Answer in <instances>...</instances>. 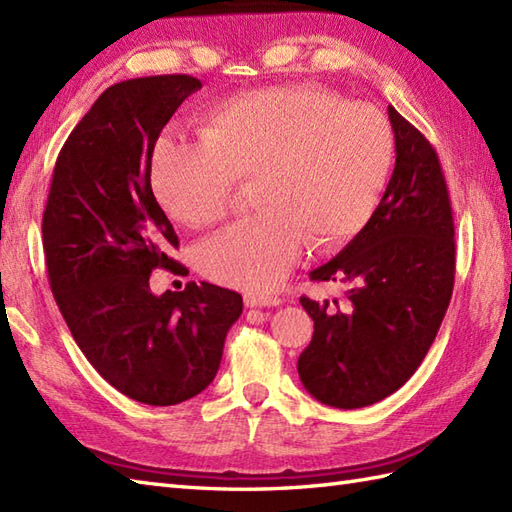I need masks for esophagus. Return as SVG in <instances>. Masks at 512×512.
<instances>
[{"label": "esophagus", "instance_id": "esophagus-1", "mask_svg": "<svg viewBox=\"0 0 512 512\" xmlns=\"http://www.w3.org/2000/svg\"><path fill=\"white\" fill-rule=\"evenodd\" d=\"M244 303L246 308H270V306H279L281 299L277 295H255V292H246Z\"/></svg>", "mask_w": 512, "mask_h": 512}]
</instances>
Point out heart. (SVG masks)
Masks as SVG:
<instances>
[{
  "instance_id": "b5f03b06",
  "label": "heart",
  "mask_w": 512,
  "mask_h": 512,
  "mask_svg": "<svg viewBox=\"0 0 512 512\" xmlns=\"http://www.w3.org/2000/svg\"><path fill=\"white\" fill-rule=\"evenodd\" d=\"M394 154V129L374 105L317 85H281L211 107L200 140L160 138L149 180L162 209L193 228L220 222L237 182H253L262 211L206 239L195 259L217 284L268 292L306 242L328 250L361 231Z\"/></svg>"
}]
</instances>
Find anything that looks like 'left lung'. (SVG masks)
<instances>
[{
    "mask_svg": "<svg viewBox=\"0 0 512 512\" xmlns=\"http://www.w3.org/2000/svg\"><path fill=\"white\" fill-rule=\"evenodd\" d=\"M396 167L383 200L312 281L350 286L345 306H301L314 321L297 372L323 405L358 409L394 394L420 367L449 308L455 279L453 211L436 149L394 107Z\"/></svg>",
    "mask_w": 512,
    "mask_h": 512,
    "instance_id": "1",
    "label": "left lung"
}]
</instances>
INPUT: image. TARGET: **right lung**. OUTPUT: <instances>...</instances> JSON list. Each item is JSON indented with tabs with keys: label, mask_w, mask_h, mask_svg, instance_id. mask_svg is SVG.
<instances>
[{
	"label": "right lung",
	"mask_w": 512,
	"mask_h": 512,
	"mask_svg": "<svg viewBox=\"0 0 512 512\" xmlns=\"http://www.w3.org/2000/svg\"><path fill=\"white\" fill-rule=\"evenodd\" d=\"M202 83L160 74L107 88L65 140L41 233L48 281L65 323L107 383L145 405L198 396L220 369L242 295L189 281L154 295L151 270L184 275L178 235L151 191L162 127Z\"/></svg>",
	"instance_id": "obj_1"
}]
</instances>
